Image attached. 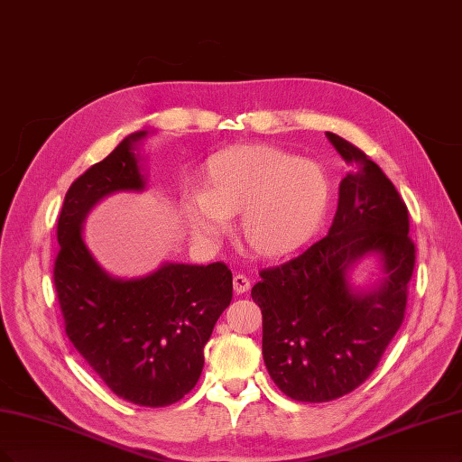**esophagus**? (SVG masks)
<instances>
[{
	"label": "esophagus",
	"mask_w": 462,
	"mask_h": 462,
	"mask_svg": "<svg viewBox=\"0 0 462 462\" xmlns=\"http://www.w3.org/2000/svg\"><path fill=\"white\" fill-rule=\"evenodd\" d=\"M233 289H235V292L236 294H245V292H248V289H250V281H248V277H245V275H235L233 277Z\"/></svg>",
	"instance_id": "obj_1"
}]
</instances>
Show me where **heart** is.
Wrapping results in <instances>:
<instances>
[{
  "label": "heart",
  "instance_id": "heart-1",
  "mask_svg": "<svg viewBox=\"0 0 462 462\" xmlns=\"http://www.w3.org/2000/svg\"><path fill=\"white\" fill-rule=\"evenodd\" d=\"M327 171L311 161L269 145H241L214 154L200 193L185 199L190 229L212 236L241 209L238 235L263 258L286 256L321 226L330 202Z\"/></svg>",
  "mask_w": 462,
  "mask_h": 462
}]
</instances>
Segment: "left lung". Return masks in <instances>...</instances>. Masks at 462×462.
<instances>
[{"instance_id":"left-lung-1","label":"left lung","mask_w":462,"mask_h":462,"mask_svg":"<svg viewBox=\"0 0 462 462\" xmlns=\"http://www.w3.org/2000/svg\"><path fill=\"white\" fill-rule=\"evenodd\" d=\"M327 137L349 166L328 235L262 269L252 286L269 376L291 400L308 403L338 400L373 374L405 319L417 260L409 210L386 173L349 141ZM369 251L383 256L387 279L378 291L356 295L345 269Z\"/></svg>"}]
</instances>
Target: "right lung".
<instances>
[{"label": "right lung", "mask_w": 462, "mask_h": 462, "mask_svg": "<svg viewBox=\"0 0 462 462\" xmlns=\"http://www.w3.org/2000/svg\"><path fill=\"white\" fill-rule=\"evenodd\" d=\"M143 135L125 137L70 185L57 224L53 281L67 337L103 383L130 403L166 407L197 386L204 346L231 304L233 275L221 262L168 263L122 281L93 260L82 221L105 195L145 185L132 151Z\"/></svg>", "instance_id": "obj_1"}]
</instances>
